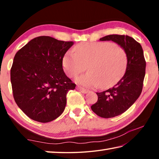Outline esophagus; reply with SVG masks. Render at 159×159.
<instances>
[{
	"label": "esophagus",
	"instance_id": "34e87169",
	"mask_svg": "<svg viewBox=\"0 0 159 159\" xmlns=\"http://www.w3.org/2000/svg\"><path fill=\"white\" fill-rule=\"evenodd\" d=\"M76 89H77L78 90L80 91V92L83 93H88V90L85 89V88H83V87H80V86H79V85L77 86Z\"/></svg>",
	"mask_w": 159,
	"mask_h": 159
}]
</instances>
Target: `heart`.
<instances>
[{
    "label": "heart",
    "instance_id": "heart-1",
    "mask_svg": "<svg viewBox=\"0 0 159 159\" xmlns=\"http://www.w3.org/2000/svg\"><path fill=\"white\" fill-rule=\"evenodd\" d=\"M68 51L62 58V66L70 78L76 77L86 69L88 73L76 79L87 87L107 88L117 83L124 76L128 64L124 48L110 41L80 43Z\"/></svg>",
    "mask_w": 159,
    "mask_h": 159
}]
</instances>
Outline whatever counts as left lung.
Returning a JSON list of instances; mask_svg holds the SVG:
<instances>
[{"instance_id": "left-lung-1", "label": "left lung", "mask_w": 159, "mask_h": 159, "mask_svg": "<svg viewBox=\"0 0 159 159\" xmlns=\"http://www.w3.org/2000/svg\"><path fill=\"white\" fill-rule=\"evenodd\" d=\"M100 41H112L125 48L128 55L124 76L114 87L97 93L98 99L91 106L94 113L104 118L124 113L133 105L142 93L145 76L146 61L139 43L127 35H108Z\"/></svg>"}]
</instances>
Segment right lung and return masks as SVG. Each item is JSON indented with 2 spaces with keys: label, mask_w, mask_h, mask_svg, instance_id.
Instances as JSON below:
<instances>
[{
  "label": "right lung",
  "mask_w": 159,
  "mask_h": 159,
  "mask_svg": "<svg viewBox=\"0 0 159 159\" xmlns=\"http://www.w3.org/2000/svg\"><path fill=\"white\" fill-rule=\"evenodd\" d=\"M73 44L42 36L16 53L10 69L13 97L32 120L50 122L63 113L67 93L76 88L62 67L64 55Z\"/></svg>",
  "instance_id": "add662e5"
}]
</instances>
